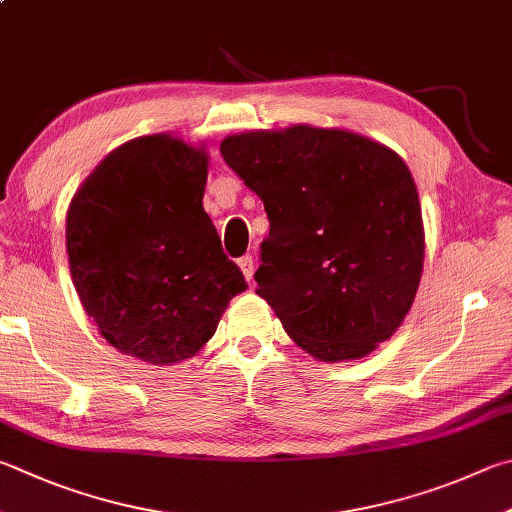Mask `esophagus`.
Masks as SVG:
<instances>
[{"label": "esophagus", "instance_id": "1", "mask_svg": "<svg viewBox=\"0 0 512 512\" xmlns=\"http://www.w3.org/2000/svg\"><path fill=\"white\" fill-rule=\"evenodd\" d=\"M239 268H241V273H244V277H246V280L250 282V280H253V275H255V262H253V257H250V255H244V257H241L239 259Z\"/></svg>", "mask_w": 512, "mask_h": 512}]
</instances>
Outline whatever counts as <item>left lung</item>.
I'll list each match as a JSON object with an SVG mask.
<instances>
[{"label":"left lung","mask_w":512,"mask_h":512,"mask_svg":"<svg viewBox=\"0 0 512 512\" xmlns=\"http://www.w3.org/2000/svg\"><path fill=\"white\" fill-rule=\"evenodd\" d=\"M221 156L264 201L257 295L313 358H362L394 336L423 273L421 203L401 156L345 129L228 136Z\"/></svg>","instance_id":"obj_1"}]
</instances>
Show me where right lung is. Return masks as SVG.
I'll return each instance as SVG.
<instances>
[{"mask_svg": "<svg viewBox=\"0 0 512 512\" xmlns=\"http://www.w3.org/2000/svg\"><path fill=\"white\" fill-rule=\"evenodd\" d=\"M208 154L167 134L105 156L67 212L82 306L111 347L172 365L215 336L244 275L203 210Z\"/></svg>", "mask_w": 512, "mask_h": 512, "instance_id": "obj_1", "label": "right lung"}]
</instances>
